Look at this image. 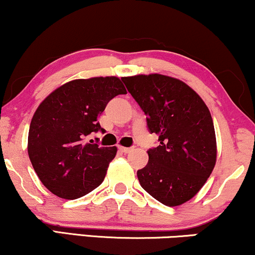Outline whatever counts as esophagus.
Here are the masks:
<instances>
[{"instance_id": "obj_1", "label": "esophagus", "mask_w": 255, "mask_h": 255, "mask_svg": "<svg viewBox=\"0 0 255 255\" xmlns=\"http://www.w3.org/2000/svg\"><path fill=\"white\" fill-rule=\"evenodd\" d=\"M119 150H121L122 152H124V153H128L131 151V150H132V147H125V146H119Z\"/></svg>"}]
</instances>
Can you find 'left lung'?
<instances>
[{"label":"left lung","mask_w":255,"mask_h":255,"mask_svg":"<svg viewBox=\"0 0 255 255\" xmlns=\"http://www.w3.org/2000/svg\"><path fill=\"white\" fill-rule=\"evenodd\" d=\"M146 116L158 146L147 150L149 162L137 171L142 188L169 207L199 193L216 162L214 124L201 97L183 81L162 74L122 78Z\"/></svg>","instance_id":"obj_1"}]
</instances>
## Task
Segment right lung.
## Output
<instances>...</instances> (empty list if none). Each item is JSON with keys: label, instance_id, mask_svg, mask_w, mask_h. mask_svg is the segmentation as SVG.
<instances>
[{"label": "right lung", "instance_id": "add662e5", "mask_svg": "<svg viewBox=\"0 0 255 255\" xmlns=\"http://www.w3.org/2000/svg\"><path fill=\"white\" fill-rule=\"evenodd\" d=\"M117 77L77 79L56 89L31 118L28 155L43 185L56 196L74 200L105 178L116 146H100L89 134L105 130L98 118L108 103L125 94Z\"/></svg>", "mask_w": 255, "mask_h": 255}]
</instances>
